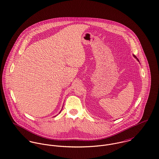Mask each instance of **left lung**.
Returning a JSON list of instances; mask_svg holds the SVG:
<instances>
[{"label": "left lung", "instance_id": "left-lung-1", "mask_svg": "<svg viewBox=\"0 0 159 159\" xmlns=\"http://www.w3.org/2000/svg\"><path fill=\"white\" fill-rule=\"evenodd\" d=\"M133 57H134V58H136V60H137V61H138V62H139V60H138V58H136V56H135V55H133Z\"/></svg>", "mask_w": 159, "mask_h": 159}]
</instances>
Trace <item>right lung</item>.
I'll list each match as a JSON object with an SVG mask.
<instances>
[{"label":"right lung","instance_id":"1","mask_svg":"<svg viewBox=\"0 0 159 159\" xmlns=\"http://www.w3.org/2000/svg\"><path fill=\"white\" fill-rule=\"evenodd\" d=\"M61 110H62V109H61ZM61 111H60V112H61ZM60 113H59V114H60Z\"/></svg>","mask_w":159,"mask_h":159}]
</instances>
